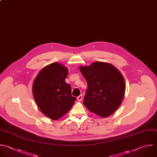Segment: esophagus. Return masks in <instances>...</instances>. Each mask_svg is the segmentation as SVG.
<instances>
[{
	"instance_id": "esophagus-1",
	"label": "esophagus",
	"mask_w": 157,
	"mask_h": 157,
	"mask_svg": "<svg viewBox=\"0 0 157 157\" xmlns=\"http://www.w3.org/2000/svg\"><path fill=\"white\" fill-rule=\"evenodd\" d=\"M77 99L78 101H81L83 99V96H82V95L80 94L79 96H78V97L77 98Z\"/></svg>"
}]
</instances>
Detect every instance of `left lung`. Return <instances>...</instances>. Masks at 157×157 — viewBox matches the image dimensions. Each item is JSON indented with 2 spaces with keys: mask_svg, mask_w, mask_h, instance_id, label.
<instances>
[{
  "mask_svg": "<svg viewBox=\"0 0 157 157\" xmlns=\"http://www.w3.org/2000/svg\"><path fill=\"white\" fill-rule=\"evenodd\" d=\"M79 69L88 84L83 100L85 107L103 118L112 115L124 95L125 82L121 72L109 63L98 61Z\"/></svg>",
  "mask_w": 157,
  "mask_h": 157,
  "instance_id": "8db88e82",
  "label": "left lung"
}]
</instances>
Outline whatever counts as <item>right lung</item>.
I'll return each instance as SVG.
<instances>
[{
    "mask_svg": "<svg viewBox=\"0 0 157 157\" xmlns=\"http://www.w3.org/2000/svg\"><path fill=\"white\" fill-rule=\"evenodd\" d=\"M67 74V67L53 63L39 72L33 85V96L40 110L54 120L67 113L77 99L65 81Z\"/></svg>",
    "mask_w": 157,
    "mask_h": 157,
    "instance_id": "obj_1",
    "label": "right lung"
}]
</instances>
